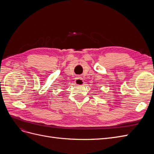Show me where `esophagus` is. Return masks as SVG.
I'll list each match as a JSON object with an SVG mask.
<instances>
[{"label": "esophagus", "mask_w": 154, "mask_h": 154, "mask_svg": "<svg viewBox=\"0 0 154 154\" xmlns=\"http://www.w3.org/2000/svg\"><path fill=\"white\" fill-rule=\"evenodd\" d=\"M75 83L76 85H83L84 84V81H83V78H81L80 76H78L76 78V80H75Z\"/></svg>", "instance_id": "obj_1"}]
</instances>
